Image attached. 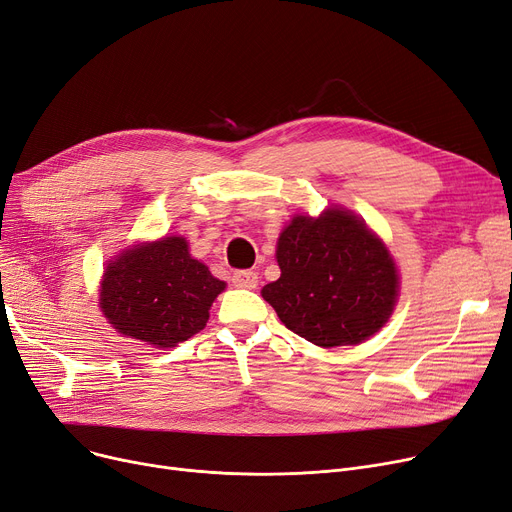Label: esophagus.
Instances as JSON below:
<instances>
[{"label": "esophagus", "instance_id": "1", "mask_svg": "<svg viewBox=\"0 0 512 512\" xmlns=\"http://www.w3.org/2000/svg\"><path fill=\"white\" fill-rule=\"evenodd\" d=\"M233 285L241 289H254L258 285V273L254 271H237L233 275Z\"/></svg>", "mask_w": 512, "mask_h": 512}]
</instances>
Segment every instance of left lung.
Segmentation results:
<instances>
[{"label":"left lung","instance_id":"1","mask_svg":"<svg viewBox=\"0 0 512 512\" xmlns=\"http://www.w3.org/2000/svg\"><path fill=\"white\" fill-rule=\"evenodd\" d=\"M281 277L262 287L281 323L321 348L354 346L394 312L400 277L385 243L360 216L327 208L296 214L277 239Z\"/></svg>","mask_w":512,"mask_h":512}]
</instances>
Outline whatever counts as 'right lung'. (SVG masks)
I'll return each mask as SVG.
<instances>
[{
	"instance_id": "add662e5",
	"label": "right lung",
	"mask_w": 512,
	"mask_h": 512,
	"mask_svg": "<svg viewBox=\"0 0 512 512\" xmlns=\"http://www.w3.org/2000/svg\"><path fill=\"white\" fill-rule=\"evenodd\" d=\"M225 285L189 254L185 237L170 235L137 243L108 262L100 308L123 337L175 348L206 327Z\"/></svg>"
}]
</instances>
